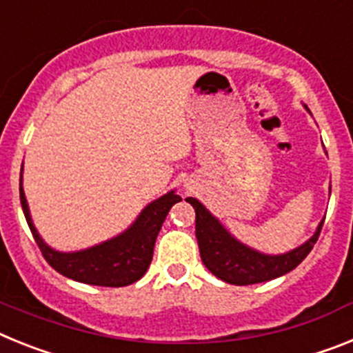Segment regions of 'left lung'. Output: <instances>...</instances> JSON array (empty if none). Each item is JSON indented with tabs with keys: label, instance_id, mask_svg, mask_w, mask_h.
<instances>
[{
	"label": "left lung",
	"instance_id": "8db88e82",
	"mask_svg": "<svg viewBox=\"0 0 353 353\" xmlns=\"http://www.w3.org/2000/svg\"><path fill=\"white\" fill-rule=\"evenodd\" d=\"M305 110L309 112L307 106ZM186 202L195 210V236L202 263L214 277L234 286L265 283L296 268L311 252L323 225L321 220L314 234L290 252L265 254L234 238L201 201L186 197Z\"/></svg>",
	"mask_w": 353,
	"mask_h": 353
}]
</instances>
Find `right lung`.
<instances>
[{"instance_id":"obj_1","label":"right lung","mask_w":353,"mask_h":353,"mask_svg":"<svg viewBox=\"0 0 353 353\" xmlns=\"http://www.w3.org/2000/svg\"><path fill=\"white\" fill-rule=\"evenodd\" d=\"M21 206L28 222L32 234L46 261L57 270L58 274L78 281V283L92 284V286L121 288L137 283L147 272L152 261L154 243L158 232L167 219L170 208L181 201L176 190H170L156 201L149 202L139 213L130 228L110 240L92 245L88 249L62 252L49 247L37 231L35 223L30 214L28 201L23 190V167H21L19 183Z\"/></svg>"}]
</instances>
